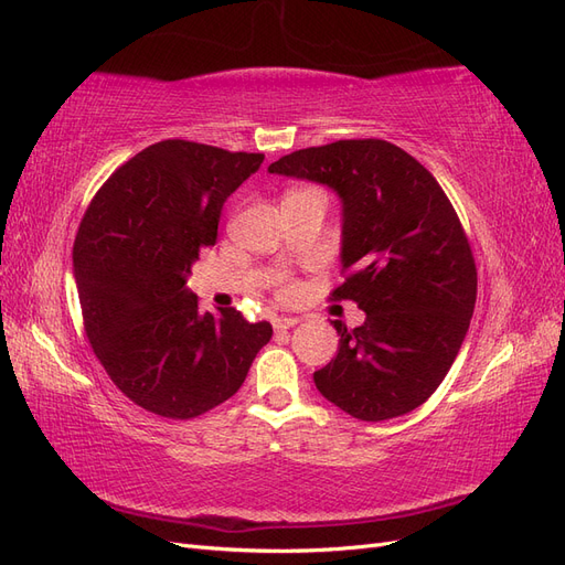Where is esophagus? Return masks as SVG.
<instances>
[{
	"label": "esophagus",
	"mask_w": 565,
	"mask_h": 565,
	"mask_svg": "<svg viewBox=\"0 0 565 565\" xmlns=\"http://www.w3.org/2000/svg\"><path fill=\"white\" fill-rule=\"evenodd\" d=\"M270 322H273V330H276V332H287L289 328H295L299 318H273Z\"/></svg>",
	"instance_id": "obj_1"
}]
</instances>
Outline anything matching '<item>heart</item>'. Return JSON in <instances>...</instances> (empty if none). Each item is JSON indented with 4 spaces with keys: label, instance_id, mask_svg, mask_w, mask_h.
Instances as JSON below:
<instances>
[{
    "label": "heart",
    "instance_id": "1",
    "mask_svg": "<svg viewBox=\"0 0 565 565\" xmlns=\"http://www.w3.org/2000/svg\"><path fill=\"white\" fill-rule=\"evenodd\" d=\"M289 292H292V287L285 285V287H282V295H289Z\"/></svg>",
    "mask_w": 565,
    "mask_h": 565
}]
</instances>
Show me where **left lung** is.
<instances>
[{
    "instance_id": "8db88e82",
    "label": "left lung",
    "mask_w": 565,
    "mask_h": 565,
    "mask_svg": "<svg viewBox=\"0 0 565 565\" xmlns=\"http://www.w3.org/2000/svg\"><path fill=\"white\" fill-rule=\"evenodd\" d=\"M268 172L328 183L344 202V282L330 299L367 318L334 320L339 349L313 372L316 388L361 422L413 413L446 380L476 303L473 252L446 191L382 139L295 150Z\"/></svg>"
}]
</instances>
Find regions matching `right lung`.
I'll use <instances>...</instances> for the list:
<instances>
[{"instance_id": "right-lung-1", "label": "right lung", "mask_w": 565, "mask_h": 565, "mask_svg": "<svg viewBox=\"0 0 565 565\" xmlns=\"http://www.w3.org/2000/svg\"><path fill=\"white\" fill-rule=\"evenodd\" d=\"M262 162L264 152L167 139L115 169L82 216L84 332L113 384L152 415L193 419L228 401L273 334L235 309L202 313L185 287L226 198Z\"/></svg>"}]
</instances>
